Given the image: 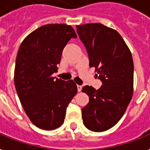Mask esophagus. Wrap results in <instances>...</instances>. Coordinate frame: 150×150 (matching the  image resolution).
<instances>
[{
	"instance_id": "1",
	"label": "esophagus",
	"mask_w": 150,
	"mask_h": 150,
	"mask_svg": "<svg viewBox=\"0 0 150 150\" xmlns=\"http://www.w3.org/2000/svg\"><path fill=\"white\" fill-rule=\"evenodd\" d=\"M77 88H78V91L81 92V90H82V86H81V85H77Z\"/></svg>"
}]
</instances>
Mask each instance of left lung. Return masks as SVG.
Returning a JSON list of instances; mask_svg holds the SVG:
<instances>
[{
	"label": "left lung",
	"instance_id": "1",
	"mask_svg": "<svg viewBox=\"0 0 150 150\" xmlns=\"http://www.w3.org/2000/svg\"><path fill=\"white\" fill-rule=\"evenodd\" d=\"M86 47L89 67H94L103 85L96 90L85 86L89 103L82 109L83 124L93 132L114 127L125 114L133 94L134 64L129 48L121 35L100 23L76 25Z\"/></svg>",
	"mask_w": 150,
	"mask_h": 150
}]
</instances>
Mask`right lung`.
Returning a JSON list of instances; mask_svg holds the SVG:
<instances>
[{"mask_svg": "<svg viewBox=\"0 0 150 150\" xmlns=\"http://www.w3.org/2000/svg\"><path fill=\"white\" fill-rule=\"evenodd\" d=\"M75 30L65 24L40 27L24 39L15 68V86L25 114L38 128L54 130L64 123L66 109L77 93L73 80L53 77L62 51Z\"/></svg>", "mask_w": 150, "mask_h": 150, "instance_id": "add662e5", "label": "right lung"}]
</instances>
